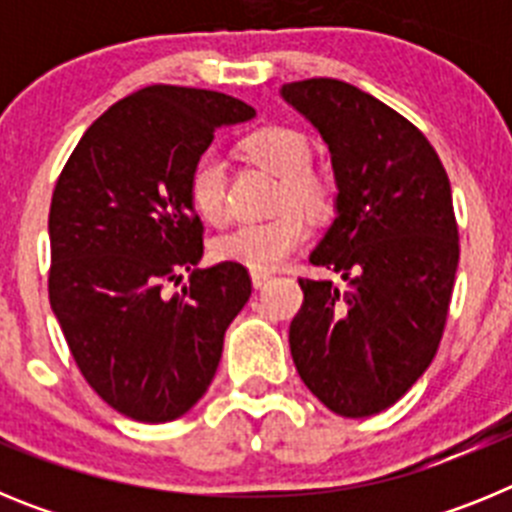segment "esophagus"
Instances as JSON below:
<instances>
[{"instance_id":"obj_1","label":"esophagus","mask_w":512,"mask_h":512,"mask_svg":"<svg viewBox=\"0 0 512 512\" xmlns=\"http://www.w3.org/2000/svg\"><path fill=\"white\" fill-rule=\"evenodd\" d=\"M269 279H271V274H266V271H251V282H253V287H256V289L264 287Z\"/></svg>"}]
</instances>
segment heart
I'll list each match as a JSON object with an SVG mask.
<instances>
[{
	"label": "heart",
	"instance_id": "1",
	"mask_svg": "<svg viewBox=\"0 0 512 512\" xmlns=\"http://www.w3.org/2000/svg\"><path fill=\"white\" fill-rule=\"evenodd\" d=\"M243 151L279 176V215L259 223H241L212 241L217 261H233L251 271H271L282 266L305 246L310 225L305 215L320 217L330 210L333 192L323 176L310 171V140L287 125H266L243 138ZM189 202L207 223H223L225 217V161L215 148L197 156L187 182Z\"/></svg>",
	"mask_w": 512,
	"mask_h": 512
}]
</instances>
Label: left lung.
<instances>
[{
    "instance_id": "obj_1",
    "label": "left lung",
    "mask_w": 512,
    "mask_h": 512,
    "mask_svg": "<svg viewBox=\"0 0 512 512\" xmlns=\"http://www.w3.org/2000/svg\"><path fill=\"white\" fill-rule=\"evenodd\" d=\"M282 97L328 143L338 215L310 261L346 282L300 279L292 359L328 410L377 415L441 343L459 266L449 176L413 122L346 81H292Z\"/></svg>"
}]
</instances>
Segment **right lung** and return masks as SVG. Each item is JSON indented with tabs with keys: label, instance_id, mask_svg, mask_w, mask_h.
<instances>
[{
	"label": "right lung",
	"instance_id": "1",
	"mask_svg": "<svg viewBox=\"0 0 512 512\" xmlns=\"http://www.w3.org/2000/svg\"><path fill=\"white\" fill-rule=\"evenodd\" d=\"M253 115L223 92L153 84L89 125L53 189L51 307L89 387L140 423L176 420L205 395L251 297L246 266L197 269L187 182L215 130ZM182 270L188 284L169 298Z\"/></svg>",
	"mask_w": 512,
	"mask_h": 512
}]
</instances>
